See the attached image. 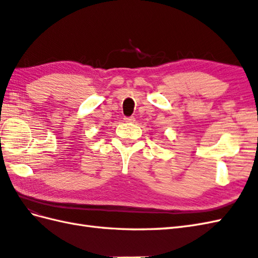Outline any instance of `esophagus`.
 Segmentation results:
<instances>
[{"instance_id":"34e87169","label":"esophagus","mask_w":258,"mask_h":258,"mask_svg":"<svg viewBox=\"0 0 258 258\" xmlns=\"http://www.w3.org/2000/svg\"><path fill=\"white\" fill-rule=\"evenodd\" d=\"M124 120L126 123H134L135 117L134 116H126V117H124Z\"/></svg>"}]
</instances>
